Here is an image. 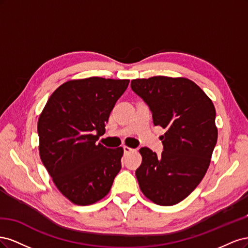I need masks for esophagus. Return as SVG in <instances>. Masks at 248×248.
Returning a JSON list of instances; mask_svg holds the SVG:
<instances>
[{
	"label": "esophagus",
	"mask_w": 248,
	"mask_h": 248,
	"mask_svg": "<svg viewBox=\"0 0 248 248\" xmlns=\"http://www.w3.org/2000/svg\"><path fill=\"white\" fill-rule=\"evenodd\" d=\"M123 149H124V152H125V153H131V152L134 151L133 149H131V148H129V147H127V146H124Z\"/></svg>",
	"instance_id": "obj_1"
}]
</instances>
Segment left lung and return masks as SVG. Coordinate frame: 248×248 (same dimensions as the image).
<instances>
[{
  "instance_id": "1",
  "label": "left lung",
  "mask_w": 248,
  "mask_h": 248,
  "mask_svg": "<svg viewBox=\"0 0 248 248\" xmlns=\"http://www.w3.org/2000/svg\"><path fill=\"white\" fill-rule=\"evenodd\" d=\"M131 89L152 111L153 123L166 129L159 139L160 157L140 149L136 170L144 196L160 206H172L197 188L206 175L217 141L212 100L192 80L163 76L131 80Z\"/></svg>"
}]
</instances>
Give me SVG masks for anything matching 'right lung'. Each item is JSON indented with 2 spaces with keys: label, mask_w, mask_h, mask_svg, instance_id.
I'll list each match as a JSON object with an SVG mask.
<instances>
[{
  "label": "right lung",
  "mask_w": 248,
  "mask_h": 248,
  "mask_svg": "<svg viewBox=\"0 0 248 248\" xmlns=\"http://www.w3.org/2000/svg\"><path fill=\"white\" fill-rule=\"evenodd\" d=\"M129 79L91 77L64 82L50 95L38 119L39 154L59 191L79 206L109 192L121 170L122 147L97 144Z\"/></svg>",
  "instance_id": "1"
}]
</instances>
